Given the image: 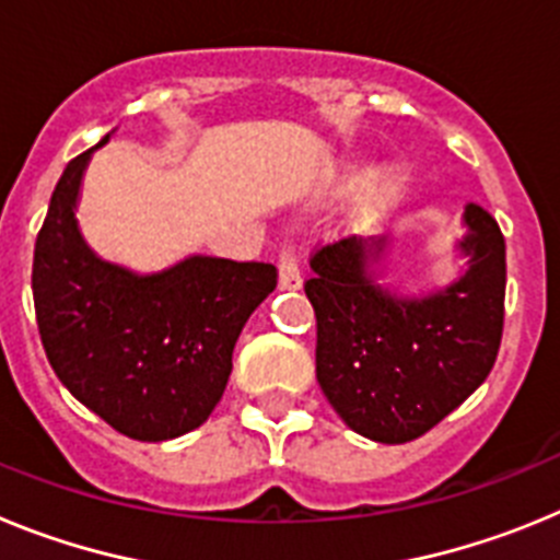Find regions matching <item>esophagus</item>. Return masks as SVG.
Instances as JSON below:
<instances>
[{
	"label": "esophagus",
	"mask_w": 560,
	"mask_h": 560,
	"mask_svg": "<svg viewBox=\"0 0 560 560\" xmlns=\"http://www.w3.org/2000/svg\"><path fill=\"white\" fill-rule=\"evenodd\" d=\"M303 285V271L296 266L294 255L291 252H283L280 255V289L283 291H294Z\"/></svg>",
	"instance_id": "obj_1"
}]
</instances>
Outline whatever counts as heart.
<instances>
[{
  "label": "heart",
  "instance_id": "b5f03b06",
  "mask_svg": "<svg viewBox=\"0 0 560 560\" xmlns=\"http://www.w3.org/2000/svg\"><path fill=\"white\" fill-rule=\"evenodd\" d=\"M400 187H404V171L395 165L381 167V171L373 173V179H370L368 199L373 205H387V201H393L398 196Z\"/></svg>",
  "mask_w": 560,
  "mask_h": 560
}]
</instances>
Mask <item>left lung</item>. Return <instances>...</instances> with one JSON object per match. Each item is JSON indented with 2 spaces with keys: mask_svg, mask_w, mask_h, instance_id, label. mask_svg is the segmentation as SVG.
I'll return each instance as SVG.
<instances>
[{
  "mask_svg": "<svg viewBox=\"0 0 560 560\" xmlns=\"http://www.w3.org/2000/svg\"><path fill=\"white\" fill-rule=\"evenodd\" d=\"M463 224L465 271L420 296L378 283L387 237H345L311 257L316 381L361 438L409 443L491 373L504 319V237L479 205H465Z\"/></svg>",
  "mask_w": 560,
  "mask_h": 560,
  "instance_id": "obj_1",
  "label": "left lung"
}]
</instances>
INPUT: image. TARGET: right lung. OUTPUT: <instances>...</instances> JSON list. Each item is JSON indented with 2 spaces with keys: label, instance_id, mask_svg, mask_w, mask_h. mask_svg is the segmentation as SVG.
Segmentation results:
<instances>
[{
  "label": "right lung",
  "instance_id": "1",
  "mask_svg": "<svg viewBox=\"0 0 560 560\" xmlns=\"http://www.w3.org/2000/svg\"><path fill=\"white\" fill-rule=\"evenodd\" d=\"M69 162L33 255V303L63 387L112 429L160 443L199 429L226 389L232 350L277 285L271 264L190 255L153 275L108 264L75 210L89 160Z\"/></svg>",
  "mask_w": 560,
  "mask_h": 560
}]
</instances>
